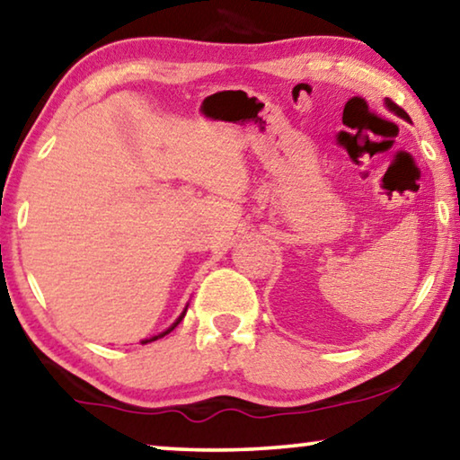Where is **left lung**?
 <instances>
[{
	"instance_id": "1",
	"label": "left lung",
	"mask_w": 460,
	"mask_h": 460,
	"mask_svg": "<svg viewBox=\"0 0 460 460\" xmlns=\"http://www.w3.org/2000/svg\"><path fill=\"white\" fill-rule=\"evenodd\" d=\"M386 107L390 109V111H394L396 115H401L402 119H409V115H407L405 109H401L399 105H396V102H393V101H390V99H386Z\"/></svg>"
}]
</instances>
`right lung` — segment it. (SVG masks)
<instances>
[{"mask_svg": "<svg viewBox=\"0 0 460 460\" xmlns=\"http://www.w3.org/2000/svg\"><path fill=\"white\" fill-rule=\"evenodd\" d=\"M186 310H188V307H186ZM186 310H183V314H181V316L180 318H177L175 322H173V324H171L169 328H167V331H164V332H161V334H156V337H153V339H146V341H142V345H144V342H150V341H156V339H161V337H164V334H169L171 331H173V328L177 326V324H180V322L183 320V316H186Z\"/></svg>", "mask_w": 460, "mask_h": 460, "instance_id": "1", "label": "right lung"}]
</instances>
